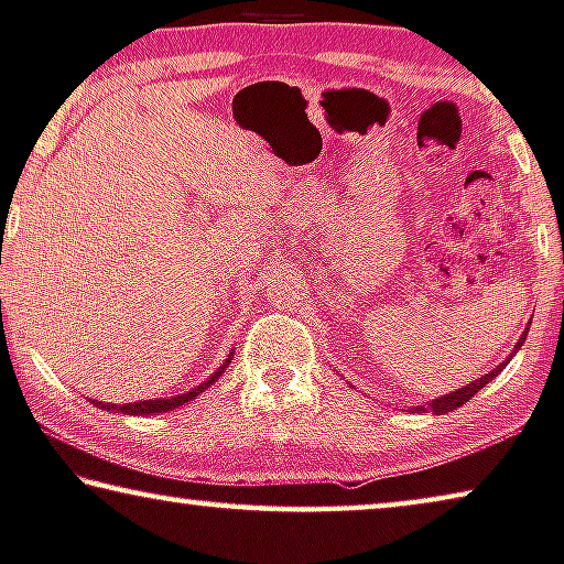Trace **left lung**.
Here are the masks:
<instances>
[{"instance_id":"obj_1","label":"left lung","mask_w":564,"mask_h":564,"mask_svg":"<svg viewBox=\"0 0 564 564\" xmlns=\"http://www.w3.org/2000/svg\"><path fill=\"white\" fill-rule=\"evenodd\" d=\"M529 324H532V318H529ZM527 332H529V329H524V332H522V336H519L517 344H514V349L509 351V357L503 359V362H501L499 367H494L489 375H481V377H478V380H474L470 384H464V388H458L456 392L441 394V398H435V400H431V402H425V405H417L415 410H433V415H445V413H453V410L464 405V402H468L470 398H474V394H476L478 390L486 388V384H489V382L494 380V377H499L501 369L511 362V357H514L517 351L522 349V344H524V339H527Z\"/></svg>"}]
</instances>
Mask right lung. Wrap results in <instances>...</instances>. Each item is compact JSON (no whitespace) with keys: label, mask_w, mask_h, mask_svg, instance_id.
Segmentation results:
<instances>
[{"label":"right lung","mask_w":564,"mask_h":564,"mask_svg":"<svg viewBox=\"0 0 564 564\" xmlns=\"http://www.w3.org/2000/svg\"><path fill=\"white\" fill-rule=\"evenodd\" d=\"M232 355H235V351H230L228 359H225V362H223L220 367H217L215 372L209 375L205 382H199L197 388H192L189 392L174 394V398L139 400V402H126V405H111V402H100V400H90V402H94V405H98V408H104V410H116V413H123V415H156V413H170V410H174V408H180V405H187V402L195 400L199 392H205V390L209 388V384H213L215 380H220L223 372H225V367L230 365Z\"/></svg>","instance_id":"add662e5"}]
</instances>
